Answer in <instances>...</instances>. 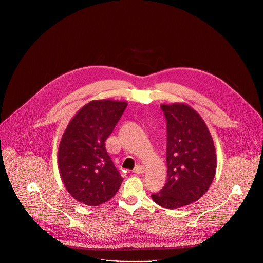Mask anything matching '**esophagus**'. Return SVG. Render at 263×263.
Listing matches in <instances>:
<instances>
[{"label": "esophagus", "mask_w": 263, "mask_h": 263, "mask_svg": "<svg viewBox=\"0 0 263 263\" xmlns=\"http://www.w3.org/2000/svg\"><path fill=\"white\" fill-rule=\"evenodd\" d=\"M133 172H134L135 174H143V173L145 172V168H144V166H142L141 164H137V165L135 166V168L133 170Z\"/></svg>", "instance_id": "obj_1"}]
</instances>
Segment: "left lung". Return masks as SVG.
I'll use <instances>...</instances> for the list:
<instances>
[{
	"label": "left lung",
	"mask_w": 263,
	"mask_h": 263,
	"mask_svg": "<svg viewBox=\"0 0 263 263\" xmlns=\"http://www.w3.org/2000/svg\"><path fill=\"white\" fill-rule=\"evenodd\" d=\"M161 109L167 127V180L152 199L161 207L175 209L206 194L217 160L210 131L195 109L185 103L161 104Z\"/></svg>",
	"instance_id": "obj_1"
}]
</instances>
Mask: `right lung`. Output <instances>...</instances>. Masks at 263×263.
I'll return each instance as SVG.
<instances>
[{
	"mask_svg": "<svg viewBox=\"0 0 263 263\" xmlns=\"http://www.w3.org/2000/svg\"><path fill=\"white\" fill-rule=\"evenodd\" d=\"M128 103L93 100L69 121L58 148V168L69 195L79 203L99 206L115 197L124 180L105 142Z\"/></svg>",
	"mask_w": 263,
	"mask_h": 263,
	"instance_id": "add662e5",
	"label": "right lung"
}]
</instances>
